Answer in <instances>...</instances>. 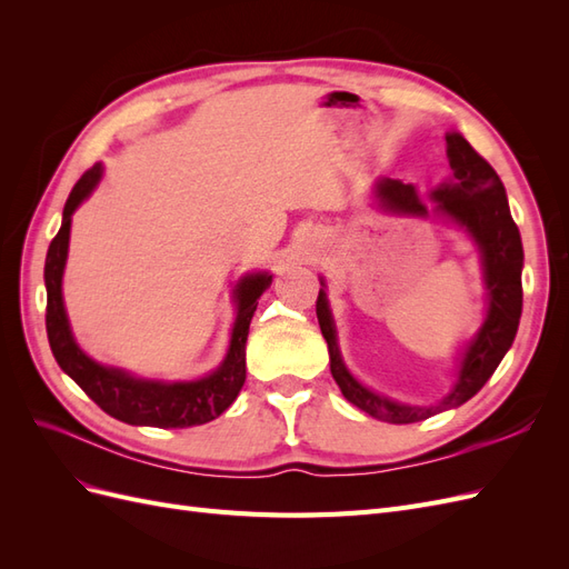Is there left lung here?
Instances as JSON below:
<instances>
[{
    "mask_svg": "<svg viewBox=\"0 0 569 569\" xmlns=\"http://www.w3.org/2000/svg\"><path fill=\"white\" fill-rule=\"evenodd\" d=\"M446 153H449L453 176L432 192V199L437 201L435 211L453 220L456 226H460L475 239L481 253V266H485V284L489 297L487 318L462 353L458 380L449 396H443L437 406L420 408L396 403L387 399V396L375 393L360 385L341 360L337 330L322 289L316 301L320 330L327 341V351H330V370L341 393L347 396V401L366 410L368 416L393 425L420 422L437 416L441 410L458 408L472 399L487 385L498 363H501L512 347L522 316L525 251L520 230L515 226L508 209L506 187L501 178L496 176V170L479 157L460 132L446 134ZM375 197L380 199V206L387 211L427 216V203L416 184H403L401 180L385 178L377 182Z\"/></svg>",
    "mask_w": 569,
    "mask_h": 569,
    "instance_id": "8db88e82",
    "label": "left lung"
}]
</instances>
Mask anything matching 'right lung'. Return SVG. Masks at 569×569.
I'll use <instances>...</instances> for the list:
<instances>
[{"instance_id": "1", "label": "right lung", "mask_w": 569, "mask_h": 569, "mask_svg": "<svg viewBox=\"0 0 569 569\" xmlns=\"http://www.w3.org/2000/svg\"><path fill=\"white\" fill-rule=\"evenodd\" d=\"M101 163H94L84 173L73 192L68 194L63 206V220L57 237L51 239L44 263V287H47V337L51 353H54L59 368L90 396V399L109 412L111 418L128 425L147 427H194L216 420L237 399L239 389L247 380V337L249 322L261 299L270 287L272 274L256 272L247 274L234 287L237 320L232 327V339L226 360L211 375L194 382H153L140 380L118 368L99 366L97 360L84 356L73 339L71 325L66 318L61 278L68 256V237H71V216L78 206L92 194V189L101 180Z\"/></svg>"}]
</instances>
